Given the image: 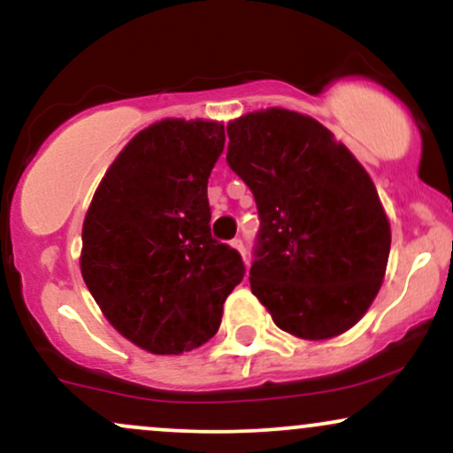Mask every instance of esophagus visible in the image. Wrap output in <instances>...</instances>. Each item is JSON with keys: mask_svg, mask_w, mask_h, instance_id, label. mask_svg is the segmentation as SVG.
I'll return each instance as SVG.
<instances>
[{"mask_svg": "<svg viewBox=\"0 0 453 453\" xmlns=\"http://www.w3.org/2000/svg\"><path fill=\"white\" fill-rule=\"evenodd\" d=\"M231 246L235 248V250L240 252V254H243V257H246V248H243V242H242V240H233Z\"/></svg>", "mask_w": 453, "mask_h": 453, "instance_id": "34e87169", "label": "esophagus"}]
</instances>
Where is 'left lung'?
<instances>
[{
  "instance_id": "1",
  "label": "left lung",
  "mask_w": 453,
  "mask_h": 453,
  "mask_svg": "<svg viewBox=\"0 0 453 453\" xmlns=\"http://www.w3.org/2000/svg\"><path fill=\"white\" fill-rule=\"evenodd\" d=\"M226 132V162L252 190L261 220L252 293L293 336H340L374 302L388 267L391 231L377 188L308 115L254 111Z\"/></svg>"
}]
</instances>
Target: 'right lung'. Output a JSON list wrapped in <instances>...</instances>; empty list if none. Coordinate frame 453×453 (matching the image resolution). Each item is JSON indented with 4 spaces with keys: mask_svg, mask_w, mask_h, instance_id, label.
<instances>
[{
    "mask_svg": "<svg viewBox=\"0 0 453 453\" xmlns=\"http://www.w3.org/2000/svg\"><path fill=\"white\" fill-rule=\"evenodd\" d=\"M222 150L218 121H156L119 151L85 216L83 280L117 332L150 353L205 344L246 273L210 228L207 180Z\"/></svg>",
    "mask_w": 453,
    "mask_h": 453,
    "instance_id": "right-lung-1",
    "label": "right lung"
}]
</instances>
